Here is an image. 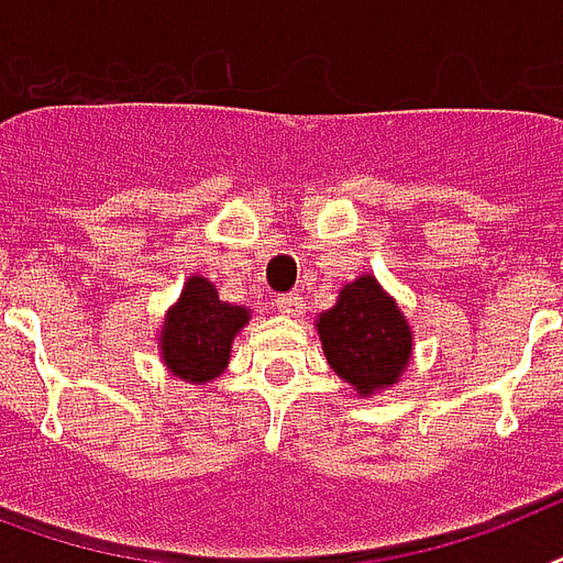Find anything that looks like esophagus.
Instances as JSON below:
<instances>
[{
    "instance_id": "esophagus-1",
    "label": "esophagus",
    "mask_w": 563,
    "mask_h": 563,
    "mask_svg": "<svg viewBox=\"0 0 563 563\" xmlns=\"http://www.w3.org/2000/svg\"><path fill=\"white\" fill-rule=\"evenodd\" d=\"M276 308L282 317H302V296L285 294L276 299Z\"/></svg>"
}]
</instances>
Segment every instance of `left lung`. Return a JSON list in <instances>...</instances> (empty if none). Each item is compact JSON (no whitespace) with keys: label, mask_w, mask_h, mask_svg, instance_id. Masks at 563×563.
I'll return each mask as SVG.
<instances>
[{"label":"left lung","mask_w":563,"mask_h":563,"mask_svg":"<svg viewBox=\"0 0 563 563\" xmlns=\"http://www.w3.org/2000/svg\"><path fill=\"white\" fill-rule=\"evenodd\" d=\"M329 367L364 399L399 385L413 358V331L399 302L373 273L346 282L317 320Z\"/></svg>","instance_id":"8db88e82"}]
</instances>
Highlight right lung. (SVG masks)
<instances>
[{"label":"right lung","instance_id":"add662e5","mask_svg":"<svg viewBox=\"0 0 563 563\" xmlns=\"http://www.w3.org/2000/svg\"><path fill=\"white\" fill-rule=\"evenodd\" d=\"M252 320L250 308L222 302L217 285L187 276L181 296L169 305L158 331V355L169 376L205 385L222 376L232 361V343Z\"/></svg>","mask_w":563,"mask_h":563}]
</instances>
